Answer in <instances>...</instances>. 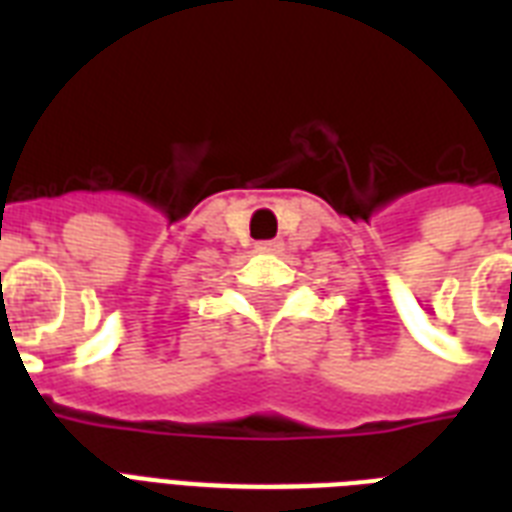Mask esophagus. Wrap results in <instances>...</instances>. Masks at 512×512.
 <instances>
[{
  "instance_id": "1",
  "label": "esophagus",
  "mask_w": 512,
  "mask_h": 512,
  "mask_svg": "<svg viewBox=\"0 0 512 512\" xmlns=\"http://www.w3.org/2000/svg\"><path fill=\"white\" fill-rule=\"evenodd\" d=\"M255 249H257V252H260V255H276V252H281V249H284V244H281L279 239L257 241Z\"/></svg>"
}]
</instances>
